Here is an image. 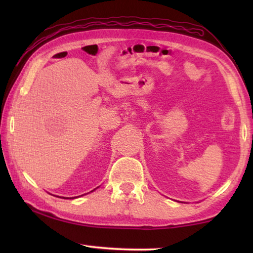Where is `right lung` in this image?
<instances>
[{"instance_id":"1","label":"right lung","mask_w":253,"mask_h":253,"mask_svg":"<svg viewBox=\"0 0 253 253\" xmlns=\"http://www.w3.org/2000/svg\"><path fill=\"white\" fill-rule=\"evenodd\" d=\"M92 192V191H91ZM59 198H60V196H59ZM61 199H69V198H61ZM70 199H74V198H70Z\"/></svg>"}]
</instances>
